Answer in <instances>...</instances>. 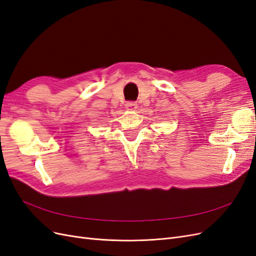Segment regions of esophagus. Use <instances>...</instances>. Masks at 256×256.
<instances>
[{
	"label": "esophagus",
	"mask_w": 256,
	"mask_h": 256,
	"mask_svg": "<svg viewBox=\"0 0 256 256\" xmlns=\"http://www.w3.org/2000/svg\"><path fill=\"white\" fill-rule=\"evenodd\" d=\"M125 106H126L127 110H136L138 108V104L134 102H128Z\"/></svg>",
	"instance_id": "34e87169"
}]
</instances>
